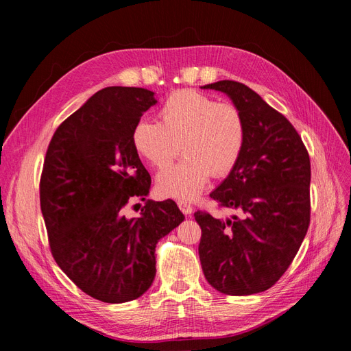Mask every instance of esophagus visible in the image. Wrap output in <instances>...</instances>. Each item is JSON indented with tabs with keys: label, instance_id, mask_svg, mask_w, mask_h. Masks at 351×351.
<instances>
[{
	"label": "esophagus",
	"instance_id": "34e87169",
	"mask_svg": "<svg viewBox=\"0 0 351 351\" xmlns=\"http://www.w3.org/2000/svg\"><path fill=\"white\" fill-rule=\"evenodd\" d=\"M177 205H178L180 210H182L184 215H190V214H192V212H193L192 205H190L187 200H178V202H177Z\"/></svg>",
	"mask_w": 351,
	"mask_h": 351
}]
</instances>
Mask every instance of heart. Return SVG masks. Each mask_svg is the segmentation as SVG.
<instances>
[{
    "label": "heart",
    "mask_w": 351,
    "mask_h": 351,
    "mask_svg": "<svg viewBox=\"0 0 351 351\" xmlns=\"http://www.w3.org/2000/svg\"><path fill=\"white\" fill-rule=\"evenodd\" d=\"M159 119L161 124L141 120L132 139L137 154L158 169L174 161L182 145L183 161L158 177L162 195L193 199L210 176L226 177L237 165L246 130L236 105L196 90H178L167 98Z\"/></svg>",
    "instance_id": "1"
}]
</instances>
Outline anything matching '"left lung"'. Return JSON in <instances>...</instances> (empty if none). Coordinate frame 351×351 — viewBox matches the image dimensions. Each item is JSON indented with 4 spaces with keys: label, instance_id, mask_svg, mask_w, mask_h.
I'll return each instance as SVG.
<instances>
[{
    "label": "left lung",
    "instance_id": "obj_1",
    "mask_svg": "<svg viewBox=\"0 0 351 351\" xmlns=\"http://www.w3.org/2000/svg\"><path fill=\"white\" fill-rule=\"evenodd\" d=\"M204 89L228 95L246 134L237 165L209 195L240 217L219 219L195 212L202 269L219 293H262L289 269L309 228V154L293 124L246 84L219 80Z\"/></svg>",
    "mask_w": 351,
    "mask_h": 351
}]
</instances>
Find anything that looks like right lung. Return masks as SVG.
I'll return each mask as SVG.
<instances>
[{
	"instance_id": "right-lung-1",
	"label": "right lung",
	"mask_w": 351,
	"mask_h": 351,
	"mask_svg": "<svg viewBox=\"0 0 351 351\" xmlns=\"http://www.w3.org/2000/svg\"><path fill=\"white\" fill-rule=\"evenodd\" d=\"M156 104L142 88L111 86L62 121L48 145L39 183L52 258L79 289L105 303L141 297L155 278L158 240L184 215L176 202L133 199L149 193L151 176L133 145V129ZM136 206V205H133Z\"/></svg>"
}]
</instances>
